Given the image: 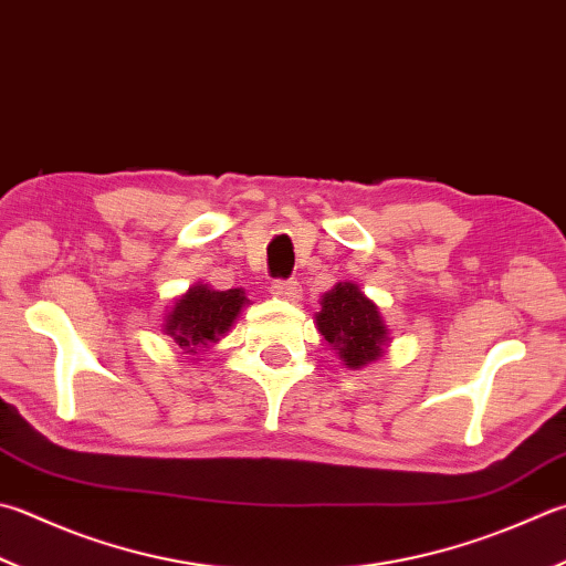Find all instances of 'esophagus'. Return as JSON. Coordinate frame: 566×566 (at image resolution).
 Segmentation results:
<instances>
[{"label":"esophagus","instance_id":"1","mask_svg":"<svg viewBox=\"0 0 566 566\" xmlns=\"http://www.w3.org/2000/svg\"><path fill=\"white\" fill-rule=\"evenodd\" d=\"M271 293L275 297H283V301H297L301 297V285H297V281H273L271 283Z\"/></svg>","mask_w":566,"mask_h":566}]
</instances>
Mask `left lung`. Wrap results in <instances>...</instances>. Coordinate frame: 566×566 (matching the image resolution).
Instances as JSON below:
<instances>
[{
	"label": "left lung",
	"mask_w": 566,
	"mask_h": 566,
	"mask_svg": "<svg viewBox=\"0 0 566 566\" xmlns=\"http://www.w3.org/2000/svg\"><path fill=\"white\" fill-rule=\"evenodd\" d=\"M317 329L339 352L347 367L355 369L381 357V347L387 343V327L377 305L367 301L355 283H337L335 291L325 293Z\"/></svg>",
	"instance_id": "left-lung-1"
}]
</instances>
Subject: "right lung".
<instances>
[{"label":"right lung","instance_id":"right-lung-1","mask_svg":"<svg viewBox=\"0 0 566 566\" xmlns=\"http://www.w3.org/2000/svg\"><path fill=\"white\" fill-rule=\"evenodd\" d=\"M247 295L239 287L214 291L209 285H195L167 315V335L185 352H201L227 333L237 319Z\"/></svg>","mask_w":566,"mask_h":566}]
</instances>
